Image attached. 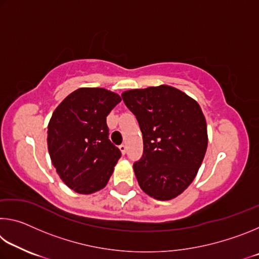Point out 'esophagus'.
Masks as SVG:
<instances>
[{
  "label": "esophagus",
  "mask_w": 259,
  "mask_h": 259,
  "mask_svg": "<svg viewBox=\"0 0 259 259\" xmlns=\"http://www.w3.org/2000/svg\"><path fill=\"white\" fill-rule=\"evenodd\" d=\"M119 148H120V151H121V153H122V154H125V153H126V146L125 145H123V144H122V145H120L119 146Z\"/></svg>",
  "instance_id": "esophagus-1"
}]
</instances>
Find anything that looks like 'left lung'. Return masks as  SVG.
Segmentation results:
<instances>
[{"label": "left lung", "mask_w": 259, "mask_h": 259, "mask_svg": "<svg viewBox=\"0 0 259 259\" xmlns=\"http://www.w3.org/2000/svg\"><path fill=\"white\" fill-rule=\"evenodd\" d=\"M122 98L143 134L144 154L134 164L140 188L156 200L175 199L194 181L207 151L202 109L165 84L124 91Z\"/></svg>", "instance_id": "left-lung-1"}]
</instances>
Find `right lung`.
<instances>
[{
  "instance_id": "obj_1",
  "label": "right lung",
  "mask_w": 259,
  "mask_h": 259,
  "mask_svg": "<svg viewBox=\"0 0 259 259\" xmlns=\"http://www.w3.org/2000/svg\"><path fill=\"white\" fill-rule=\"evenodd\" d=\"M121 97L104 88H80L55 109L48 150L61 181L78 194L107 185L121 152L108 139L106 116Z\"/></svg>"
}]
</instances>
